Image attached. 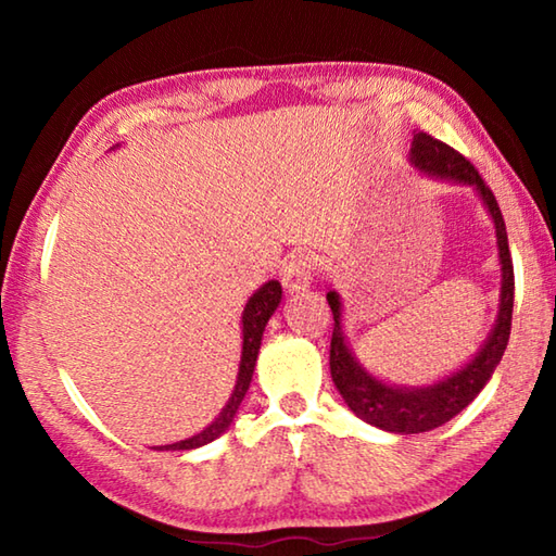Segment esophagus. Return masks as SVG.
<instances>
[{
  "instance_id": "obj_1",
  "label": "esophagus",
  "mask_w": 556,
  "mask_h": 556,
  "mask_svg": "<svg viewBox=\"0 0 556 556\" xmlns=\"http://www.w3.org/2000/svg\"><path fill=\"white\" fill-rule=\"evenodd\" d=\"M312 262L304 255H294L285 262V267H281V285L289 291V294H294V291H304L312 285Z\"/></svg>"
}]
</instances>
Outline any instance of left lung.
Masks as SVG:
<instances>
[{"label":"left lung","instance_id":"left-lung-1","mask_svg":"<svg viewBox=\"0 0 556 556\" xmlns=\"http://www.w3.org/2000/svg\"><path fill=\"white\" fill-rule=\"evenodd\" d=\"M409 164L414 166V172L441 178V181L448 184L470 186L478 193V199L485 205L495 228L497 260H501V304H497V316L491 333H488L483 345L478 348V353L468 363L431 384L402 388V384H390L380 380L378 375H372L357 361V355L351 343H348L343 331L341 294L331 287L326 299L336 321L331 336V378L336 390L341 392V397L355 417L368 421L370 427L392 431V434H421V431L437 429L454 419L458 412H464L478 397V392L493 378L497 363H501L507 348L515 299L513 260L510 248H507L503 213L497 208L493 191L485 186L473 164L454 152L448 144L427 135V131H417L412 137Z\"/></svg>","mask_w":556,"mask_h":556}]
</instances>
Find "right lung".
Returning a JSON list of instances; mask_svg holds the SVG:
<instances>
[{
    "instance_id": "1",
    "label": "right lung",
    "mask_w": 556,
    "mask_h": 556,
    "mask_svg": "<svg viewBox=\"0 0 556 556\" xmlns=\"http://www.w3.org/2000/svg\"><path fill=\"white\" fill-rule=\"evenodd\" d=\"M279 301H281V285L277 279H269L248 299V304H244L242 326H240L242 328V353H240L238 380H235L230 400L220 409L218 417H215L203 431H199V434L188 437L184 441H176V444L154 446L156 451H191V448L205 446V444H211V441L218 439L223 431L232 425L235 414H238V409H240V402L244 400V394H248V390H250L252 372H255L260 345H262V333H265V326L271 318V314L277 312Z\"/></svg>"
}]
</instances>
